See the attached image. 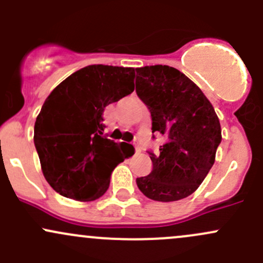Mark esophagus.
I'll list each match as a JSON object with an SVG mask.
<instances>
[{"label": "esophagus", "mask_w": 263, "mask_h": 263, "mask_svg": "<svg viewBox=\"0 0 263 263\" xmlns=\"http://www.w3.org/2000/svg\"><path fill=\"white\" fill-rule=\"evenodd\" d=\"M135 148H136V151H139V150H140L139 145H137V144H135Z\"/></svg>", "instance_id": "obj_1"}]
</instances>
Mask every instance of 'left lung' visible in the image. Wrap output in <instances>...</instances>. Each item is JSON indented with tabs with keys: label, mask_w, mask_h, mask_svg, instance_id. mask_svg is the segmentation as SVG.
Wrapping results in <instances>:
<instances>
[{
	"label": "left lung",
	"mask_w": 263,
	"mask_h": 263,
	"mask_svg": "<svg viewBox=\"0 0 263 263\" xmlns=\"http://www.w3.org/2000/svg\"><path fill=\"white\" fill-rule=\"evenodd\" d=\"M137 97L151 113L153 134L165 144L150 154L153 171L137 178V187L154 201L171 202L192 195L214 165L221 142L215 109L184 73L163 65L136 68Z\"/></svg>",
	"instance_id": "left-lung-1"
}]
</instances>
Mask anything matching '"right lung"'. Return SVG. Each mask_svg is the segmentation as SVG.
Listing matches in <instances>:
<instances>
[{
  "mask_svg": "<svg viewBox=\"0 0 263 263\" xmlns=\"http://www.w3.org/2000/svg\"><path fill=\"white\" fill-rule=\"evenodd\" d=\"M135 68L91 65L53 90L34 126L44 178L61 196L94 201L107 192L113 169L131 156V145L103 135V112L135 90Z\"/></svg>",
  "mask_w": 263,
  "mask_h": 263,
  "instance_id": "1",
  "label": "right lung"
}]
</instances>
